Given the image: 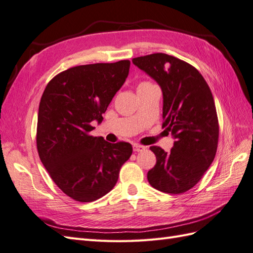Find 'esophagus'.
Returning a JSON list of instances; mask_svg holds the SVG:
<instances>
[{
  "label": "esophagus",
  "instance_id": "34e87169",
  "mask_svg": "<svg viewBox=\"0 0 253 253\" xmlns=\"http://www.w3.org/2000/svg\"><path fill=\"white\" fill-rule=\"evenodd\" d=\"M132 148H133V152H143L146 147L141 144H133Z\"/></svg>",
  "mask_w": 253,
  "mask_h": 253
}]
</instances>
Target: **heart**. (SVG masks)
I'll list each match as a JSON object with an SVG mask.
<instances>
[{"mask_svg":"<svg viewBox=\"0 0 253 253\" xmlns=\"http://www.w3.org/2000/svg\"><path fill=\"white\" fill-rule=\"evenodd\" d=\"M153 86V84L148 81H142L138 84V89H142V88H146V87H150Z\"/></svg>","mask_w":253,"mask_h":253,"instance_id":"b5f03b06","label":"heart"}]
</instances>
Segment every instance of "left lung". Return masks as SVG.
Listing matches in <instances>:
<instances>
[{"mask_svg":"<svg viewBox=\"0 0 253 253\" xmlns=\"http://www.w3.org/2000/svg\"><path fill=\"white\" fill-rule=\"evenodd\" d=\"M132 63L163 89V127L175 139L169 153L150 147L157 161L147 172L148 183L166 193H184L199 183L216 156L219 124L211 88L196 67L175 56L153 53Z\"/></svg>","mask_w":253,"mask_h":253,"instance_id":"left-lung-1","label":"left lung"}]
</instances>
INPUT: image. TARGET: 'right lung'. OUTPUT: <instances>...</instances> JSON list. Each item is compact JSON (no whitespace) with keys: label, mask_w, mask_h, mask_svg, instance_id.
<instances>
[{"label":"right lung","mask_w":253,"mask_h":253,"mask_svg":"<svg viewBox=\"0 0 253 253\" xmlns=\"http://www.w3.org/2000/svg\"><path fill=\"white\" fill-rule=\"evenodd\" d=\"M130 61L71 67L51 79L38 109L36 144L56 186L78 202L111 191L132 154L127 142L109 143L89 132L129 74Z\"/></svg>","instance_id":"1"}]
</instances>
